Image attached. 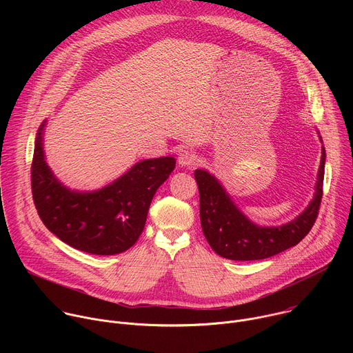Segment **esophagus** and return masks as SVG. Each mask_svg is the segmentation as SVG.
<instances>
[{"label": "esophagus", "mask_w": 353, "mask_h": 353, "mask_svg": "<svg viewBox=\"0 0 353 353\" xmlns=\"http://www.w3.org/2000/svg\"><path fill=\"white\" fill-rule=\"evenodd\" d=\"M196 161H198L196 155L194 152H191V150H183V152H180L179 159H177L179 165L184 166V168H190V166L195 165Z\"/></svg>", "instance_id": "obj_1"}]
</instances>
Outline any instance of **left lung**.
Listing matches in <instances>:
<instances>
[{
	"mask_svg": "<svg viewBox=\"0 0 353 353\" xmlns=\"http://www.w3.org/2000/svg\"><path fill=\"white\" fill-rule=\"evenodd\" d=\"M320 142L323 138L317 130ZM325 148L321 146V162L313 199L294 219L263 226L251 221L233 201L216 176L205 169L194 172L199 190V218L210 245L223 259L253 261L272 257L296 245L313 228L323 196Z\"/></svg>",
	"mask_w": 353,
	"mask_h": 353,
	"instance_id": "1",
	"label": "left lung"
}]
</instances>
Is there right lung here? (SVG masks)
Listing matches in <instances>:
<instances>
[{
  "label": "right lung",
  "mask_w": 353,
  "mask_h": 353,
  "mask_svg": "<svg viewBox=\"0 0 353 353\" xmlns=\"http://www.w3.org/2000/svg\"><path fill=\"white\" fill-rule=\"evenodd\" d=\"M47 120L37 130L32 192L46 228L65 244L96 256H114L141 236L149 205L176 168L173 157L142 159L97 190L67 187L50 169L44 152Z\"/></svg>",
  "instance_id": "1"
}]
</instances>
